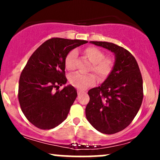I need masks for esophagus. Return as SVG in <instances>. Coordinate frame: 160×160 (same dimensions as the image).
I'll use <instances>...</instances> for the list:
<instances>
[{"label": "esophagus", "mask_w": 160, "mask_h": 160, "mask_svg": "<svg viewBox=\"0 0 160 160\" xmlns=\"http://www.w3.org/2000/svg\"><path fill=\"white\" fill-rule=\"evenodd\" d=\"M82 93H84V92H83V91H81V90H78V95H81Z\"/></svg>", "instance_id": "34e87169"}]
</instances>
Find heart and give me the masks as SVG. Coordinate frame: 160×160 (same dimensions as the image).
<instances>
[{
    "label": "heart",
    "mask_w": 160,
    "mask_h": 160,
    "mask_svg": "<svg viewBox=\"0 0 160 160\" xmlns=\"http://www.w3.org/2000/svg\"><path fill=\"white\" fill-rule=\"evenodd\" d=\"M82 53L92 63L90 70L94 71L101 80H104L111 74L114 66V62L111 58L104 57L103 51L95 47H88L84 49ZM76 56V51L71 50L65 57V68L69 71H72L75 68ZM96 81L97 77L92 73L81 74L78 72L69 77L70 83L80 90H83L93 86Z\"/></svg>",
    "instance_id": "b5f03b06"
}]
</instances>
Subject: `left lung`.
<instances>
[{"label": "left lung", "mask_w": 160, "mask_h": 160, "mask_svg": "<svg viewBox=\"0 0 160 160\" xmlns=\"http://www.w3.org/2000/svg\"><path fill=\"white\" fill-rule=\"evenodd\" d=\"M114 53L111 74L98 87L88 92L89 102L86 117L100 132L111 135L132 122L143 100V80L135 57L127 49L113 43L90 41Z\"/></svg>", "instance_id": "1"}]
</instances>
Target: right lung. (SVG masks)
<instances>
[{
    "mask_svg": "<svg viewBox=\"0 0 160 160\" xmlns=\"http://www.w3.org/2000/svg\"><path fill=\"white\" fill-rule=\"evenodd\" d=\"M88 41L51 38L38 47L22 71L18 98L28 120L40 129H50L67 118L78 96L74 86L54 88L67 82L65 59L73 49Z\"/></svg>",
    "mask_w": 160,
    "mask_h": 160,
    "instance_id": "add662e5",
    "label": "right lung"
}]
</instances>
